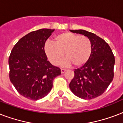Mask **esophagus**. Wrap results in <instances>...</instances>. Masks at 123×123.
Listing matches in <instances>:
<instances>
[{
  "instance_id": "1",
  "label": "esophagus",
  "mask_w": 123,
  "mask_h": 123,
  "mask_svg": "<svg viewBox=\"0 0 123 123\" xmlns=\"http://www.w3.org/2000/svg\"><path fill=\"white\" fill-rule=\"evenodd\" d=\"M61 73H64L66 71V69L61 68Z\"/></svg>"
}]
</instances>
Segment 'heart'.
I'll return each mask as SVG.
<instances>
[{
  "label": "heart",
  "mask_w": 123,
  "mask_h": 123,
  "mask_svg": "<svg viewBox=\"0 0 123 123\" xmlns=\"http://www.w3.org/2000/svg\"><path fill=\"white\" fill-rule=\"evenodd\" d=\"M54 43L46 42L44 45L45 54L53 65L59 64L64 55L66 59L62 62L63 65L79 68L87 63L91 56V41L85 36L65 32L56 36Z\"/></svg>",
  "instance_id": "heart-1"
}]
</instances>
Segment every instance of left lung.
Instances as JSON below:
<instances>
[{"label":"left lung","mask_w":123,"mask_h":123,"mask_svg":"<svg viewBox=\"0 0 123 123\" xmlns=\"http://www.w3.org/2000/svg\"><path fill=\"white\" fill-rule=\"evenodd\" d=\"M71 32L89 37L92 52L87 63L75 69L69 88L80 98L93 99L101 95L114 79V55L108 43L95 34L84 30H71Z\"/></svg>","instance_id":"obj_1"}]
</instances>
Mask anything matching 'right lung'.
<instances>
[{
  "mask_svg": "<svg viewBox=\"0 0 123 123\" xmlns=\"http://www.w3.org/2000/svg\"><path fill=\"white\" fill-rule=\"evenodd\" d=\"M54 29L32 31L16 43L9 57V79L22 96L37 100L51 91L54 79L61 74L59 68L47 61L44 45Z\"/></svg>",
  "mask_w": 123,
  "mask_h": 123,
  "instance_id": "obj_1",
  "label": "right lung"
}]
</instances>
